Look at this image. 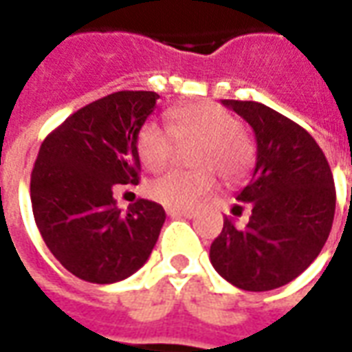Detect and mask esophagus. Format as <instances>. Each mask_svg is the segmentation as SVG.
<instances>
[{
  "label": "esophagus",
  "mask_w": 352,
  "mask_h": 352,
  "mask_svg": "<svg viewBox=\"0 0 352 352\" xmlns=\"http://www.w3.org/2000/svg\"><path fill=\"white\" fill-rule=\"evenodd\" d=\"M166 211H168L169 217H184V219H194L196 217V213L190 211V209H173V207H168Z\"/></svg>",
  "instance_id": "obj_1"
}]
</instances>
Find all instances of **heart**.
<instances>
[{"label": "heart", "instance_id": "obj_1", "mask_svg": "<svg viewBox=\"0 0 352 352\" xmlns=\"http://www.w3.org/2000/svg\"><path fill=\"white\" fill-rule=\"evenodd\" d=\"M168 128L146 122L135 139L139 160L151 171L168 168L179 145L198 143L192 151L196 171H169L148 184V196L162 206L188 209L213 190V168L222 179L236 181L252 164V146L241 133V122L217 103H192L169 109Z\"/></svg>", "mask_w": 352, "mask_h": 352}]
</instances>
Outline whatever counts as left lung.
I'll return each mask as SVG.
<instances>
[{"mask_svg":"<svg viewBox=\"0 0 352 352\" xmlns=\"http://www.w3.org/2000/svg\"><path fill=\"white\" fill-rule=\"evenodd\" d=\"M251 124L256 168L237 199L251 209L243 226L224 219L209 258L234 287L265 292L296 279L322 251L336 213L332 169L303 130L258 101L224 100ZM243 207H234L241 217Z\"/></svg>","mask_w":352,"mask_h":352,"instance_id":"8db88e82","label":"left lung"}]
</instances>
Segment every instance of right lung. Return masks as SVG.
I'll use <instances>...</instances> for the list:
<instances>
[{
	"label": "right lung",
	"instance_id": "obj_1",
	"mask_svg": "<svg viewBox=\"0 0 352 352\" xmlns=\"http://www.w3.org/2000/svg\"><path fill=\"white\" fill-rule=\"evenodd\" d=\"M160 96L120 90L88 103L52 130L35 160L30 194L43 241L67 272L111 285L145 264L166 221L139 198L122 213L116 184L139 183L135 139Z\"/></svg>",
	"mask_w": 352,
	"mask_h": 352
}]
</instances>
